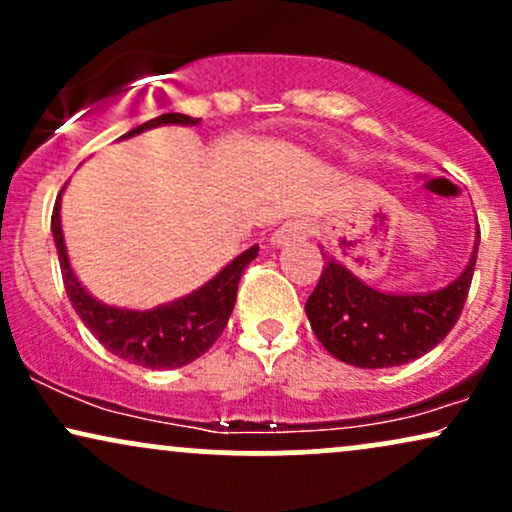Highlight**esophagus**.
<instances>
[{"label": "esophagus", "mask_w": 512, "mask_h": 512, "mask_svg": "<svg viewBox=\"0 0 512 512\" xmlns=\"http://www.w3.org/2000/svg\"><path fill=\"white\" fill-rule=\"evenodd\" d=\"M308 223L303 221H286L284 226H279L269 238V248H284V245L301 243L308 238Z\"/></svg>", "instance_id": "1"}]
</instances>
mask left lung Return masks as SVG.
Here are the masks:
<instances>
[{"label": "left lung", "instance_id": "1", "mask_svg": "<svg viewBox=\"0 0 512 512\" xmlns=\"http://www.w3.org/2000/svg\"><path fill=\"white\" fill-rule=\"evenodd\" d=\"M320 250L325 267L305 303L315 337L349 366L395 368L428 354L455 327L477 264L479 226L469 262L438 291L373 289L325 248Z\"/></svg>", "mask_w": 512, "mask_h": 512}]
</instances>
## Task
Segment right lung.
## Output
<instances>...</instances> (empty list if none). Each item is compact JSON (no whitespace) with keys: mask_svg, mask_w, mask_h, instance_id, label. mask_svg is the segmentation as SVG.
<instances>
[{"mask_svg":"<svg viewBox=\"0 0 512 512\" xmlns=\"http://www.w3.org/2000/svg\"><path fill=\"white\" fill-rule=\"evenodd\" d=\"M199 117H190L182 113L158 115L144 125L129 129L120 139L137 137V134L149 132V129L182 125L195 127ZM64 192V187H62ZM62 192L57 197L55 209H52V240H55L57 257H60V269L67 289L69 301H72L76 315L86 325V330L101 342L110 354L125 358L134 366H144L151 370L182 368L192 363L211 344L219 339L226 327L228 317L233 313L238 293V281L245 267L255 260L260 245H252L238 257H233L221 272H216L207 284H202L187 296L175 298L170 303H161L151 310L120 308V305H108L98 301L91 291L76 276L72 262H69L67 245H64L62 233Z\"/></svg>","mask_w":512,"mask_h":512,"instance_id":"1","label":"right lung"}]
</instances>
